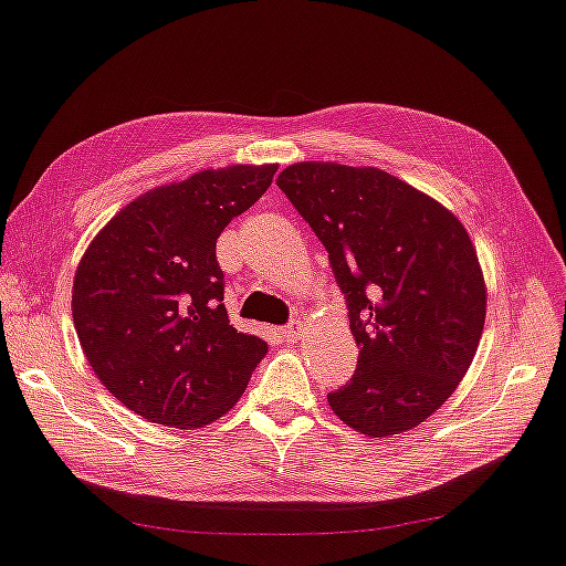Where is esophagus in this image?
I'll use <instances>...</instances> for the list:
<instances>
[{
	"instance_id": "obj_1",
	"label": "esophagus",
	"mask_w": 566,
	"mask_h": 566,
	"mask_svg": "<svg viewBox=\"0 0 566 566\" xmlns=\"http://www.w3.org/2000/svg\"><path fill=\"white\" fill-rule=\"evenodd\" d=\"M282 336L290 340V343H296L298 338H302V324H296V321H292L290 326L282 328Z\"/></svg>"
}]
</instances>
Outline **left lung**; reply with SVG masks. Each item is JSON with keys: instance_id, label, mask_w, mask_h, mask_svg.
Wrapping results in <instances>:
<instances>
[{"instance_id": "1", "label": "left lung", "mask_w": 566, "mask_h": 566, "mask_svg": "<svg viewBox=\"0 0 566 566\" xmlns=\"http://www.w3.org/2000/svg\"><path fill=\"white\" fill-rule=\"evenodd\" d=\"M324 242L360 356L328 392L370 439L415 429L467 375L485 324V282L461 220L375 166L298 161L276 179Z\"/></svg>"}]
</instances>
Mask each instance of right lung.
<instances>
[{
	"label": "right lung",
	"instance_id": "add662e5",
	"mask_svg": "<svg viewBox=\"0 0 566 566\" xmlns=\"http://www.w3.org/2000/svg\"><path fill=\"white\" fill-rule=\"evenodd\" d=\"M276 164L166 184L97 232L73 280V324L93 373L154 424L198 429L240 400L268 343L230 326L216 240Z\"/></svg>",
	"mask_w": 566,
	"mask_h": 566
}]
</instances>
